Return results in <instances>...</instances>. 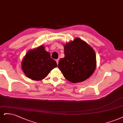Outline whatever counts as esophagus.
Here are the masks:
<instances>
[{
    "mask_svg": "<svg viewBox=\"0 0 123 123\" xmlns=\"http://www.w3.org/2000/svg\"><path fill=\"white\" fill-rule=\"evenodd\" d=\"M56 62H57V64H58V63H59V59H57V60H56Z\"/></svg>",
    "mask_w": 123,
    "mask_h": 123,
    "instance_id": "esophagus-1",
    "label": "esophagus"
}]
</instances>
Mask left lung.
Wrapping results in <instances>:
<instances>
[{
    "label": "left lung",
    "mask_w": 123,
    "mask_h": 123,
    "mask_svg": "<svg viewBox=\"0 0 123 123\" xmlns=\"http://www.w3.org/2000/svg\"><path fill=\"white\" fill-rule=\"evenodd\" d=\"M64 47L65 57L58 63L63 76L74 83L89 78L97 66L96 55L92 47L79 38L66 43Z\"/></svg>",
    "instance_id": "left-lung-1"
}]
</instances>
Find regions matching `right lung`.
<instances>
[{
  "label": "right lung",
  "instance_id": "add662e5",
  "mask_svg": "<svg viewBox=\"0 0 123 123\" xmlns=\"http://www.w3.org/2000/svg\"><path fill=\"white\" fill-rule=\"evenodd\" d=\"M57 66L56 62L50 58V53L43 45L30 49L21 63L22 69L26 76L35 81L44 79Z\"/></svg>",
  "mask_w": 123,
  "mask_h": 123
}]
</instances>
